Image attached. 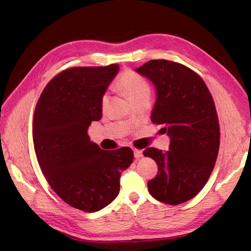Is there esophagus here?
Segmentation results:
<instances>
[{
	"mask_svg": "<svg viewBox=\"0 0 251 251\" xmlns=\"http://www.w3.org/2000/svg\"><path fill=\"white\" fill-rule=\"evenodd\" d=\"M133 151H134V157H135V159H140V157L143 155V153H142V151H141V150L133 149Z\"/></svg>",
	"mask_w": 251,
	"mask_h": 251,
	"instance_id": "1",
	"label": "esophagus"
}]
</instances>
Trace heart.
Segmentation results:
<instances>
[{
  "instance_id": "b5f03b06",
  "label": "heart",
  "mask_w": 251,
  "mask_h": 251,
  "mask_svg": "<svg viewBox=\"0 0 251 251\" xmlns=\"http://www.w3.org/2000/svg\"><path fill=\"white\" fill-rule=\"evenodd\" d=\"M116 86L123 91L134 102L151 96V85L146 78L139 74L128 70L122 73L117 80ZM109 101L107 95H103L101 98V107L104 108Z\"/></svg>"
}]
</instances>
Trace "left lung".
Wrapping results in <instances>:
<instances>
[{"label": "left lung", "instance_id": "left-lung-1", "mask_svg": "<svg viewBox=\"0 0 251 251\" xmlns=\"http://www.w3.org/2000/svg\"><path fill=\"white\" fill-rule=\"evenodd\" d=\"M135 71L154 84L151 122L163 124L171 139L166 152L143 151L159 168L149 192L167 204L183 203L203 188L217 161L220 125L213 97L199 74L176 62L151 60Z\"/></svg>", "mask_w": 251, "mask_h": 251}]
</instances>
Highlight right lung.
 Here are the masks:
<instances>
[{"instance_id": "add662e5", "label": "right lung", "mask_w": 251, "mask_h": 251, "mask_svg": "<svg viewBox=\"0 0 251 251\" xmlns=\"http://www.w3.org/2000/svg\"><path fill=\"white\" fill-rule=\"evenodd\" d=\"M119 65L75 67L55 76L37 100L32 135L37 162L61 199L95 213L120 191L121 172L133 162L130 148L103 151L87 134L101 118V98Z\"/></svg>"}]
</instances>
